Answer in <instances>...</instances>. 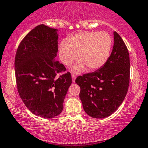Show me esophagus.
<instances>
[{
    "mask_svg": "<svg viewBox=\"0 0 148 148\" xmlns=\"http://www.w3.org/2000/svg\"><path fill=\"white\" fill-rule=\"evenodd\" d=\"M71 77H72V82H73V83L75 82V79H76L75 75H72Z\"/></svg>",
    "mask_w": 148,
    "mask_h": 148,
    "instance_id": "obj_1",
    "label": "esophagus"
}]
</instances>
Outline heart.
<instances>
[{"instance_id": "1", "label": "heart", "mask_w": 148, "mask_h": 148, "mask_svg": "<svg viewBox=\"0 0 148 148\" xmlns=\"http://www.w3.org/2000/svg\"><path fill=\"white\" fill-rule=\"evenodd\" d=\"M112 40L106 32H82L73 34L67 40H62L58 46V56L65 65H71L80 58L71 69L79 73L86 69H100L105 64L110 56Z\"/></svg>"}]
</instances>
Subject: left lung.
Listing matches in <instances>:
<instances>
[{
  "label": "left lung",
  "instance_id": "8db88e82",
  "mask_svg": "<svg viewBox=\"0 0 148 148\" xmlns=\"http://www.w3.org/2000/svg\"><path fill=\"white\" fill-rule=\"evenodd\" d=\"M129 79L128 50L121 36L114 32V46L104 65L75 80L81 88L79 98L85 112L96 119L112 114L126 96Z\"/></svg>",
  "mask_w": 148,
  "mask_h": 148
}]
</instances>
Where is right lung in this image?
I'll return each mask as SVG.
<instances>
[{
    "label": "right lung",
    "mask_w": 148,
    "mask_h": 148,
    "mask_svg": "<svg viewBox=\"0 0 148 148\" xmlns=\"http://www.w3.org/2000/svg\"><path fill=\"white\" fill-rule=\"evenodd\" d=\"M57 29L39 25L20 43L16 52L15 71L18 92L26 107L42 118L58 116L72 83L69 72L55 58L58 52Z\"/></svg>",
    "instance_id": "right-lung-1"
}]
</instances>
